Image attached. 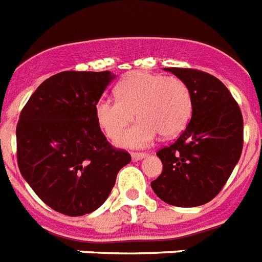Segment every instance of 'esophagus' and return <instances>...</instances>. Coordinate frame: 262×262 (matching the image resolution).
Instances as JSON below:
<instances>
[{
  "mask_svg": "<svg viewBox=\"0 0 262 262\" xmlns=\"http://www.w3.org/2000/svg\"><path fill=\"white\" fill-rule=\"evenodd\" d=\"M146 152H131V157H133V161H140L146 157Z\"/></svg>",
  "mask_w": 262,
  "mask_h": 262,
  "instance_id": "34e87169",
  "label": "esophagus"
}]
</instances>
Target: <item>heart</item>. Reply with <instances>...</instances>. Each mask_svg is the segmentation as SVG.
<instances>
[{
	"label": "heart",
	"mask_w": 262,
	"mask_h": 262,
	"mask_svg": "<svg viewBox=\"0 0 262 262\" xmlns=\"http://www.w3.org/2000/svg\"><path fill=\"white\" fill-rule=\"evenodd\" d=\"M115 95L116 99L101 97L95 110L100 127L114 140L124 134L136 114L140 120L119 142L124 146H147L157 134L178 135L193 112L191 92L178 77L134 72L116 85Z\"/></svg>",
	"instance_id": "1"
}]
</instances>
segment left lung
<instances>
[{
    "label": "left lung",
    "mask_w": 262,
    "mask_h": 262,
    "mask_svg": "<svg viewBox=\"0 0 262 262\" xmlns=\"http://www.w3.org/2000/svg\"><path fill=\"white\" fill-rule=\"evenodd\" d=\"M183 80L193 114L181 136L158 151L163 170L151 182L154 193L172 206L207 204L228 182L244 146L238 103L213 75L191 68H166Z\"/></svg>",
    "instance_id": "1"
}]
</instances>
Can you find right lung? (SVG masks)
Here are the masks:
<instances>
[{
  "instance_id": "obj_1",
  "label": "right lung",
  "mask_w": 262,
  "mask_h": 262,
  "mask_svg": "<svg viewBox=\"0 0 262 262\" xmlns=\"http://www.w3.org/2000/svg\"><path fill=\"white\" fill-rule=\"evenodd\" d=\"M115 77L110 71L56 73L38 85L17 123V163L44 204L77 217L104 204L131 155L110 144L96 103Z\"/></svg>"
}]
</instances>
